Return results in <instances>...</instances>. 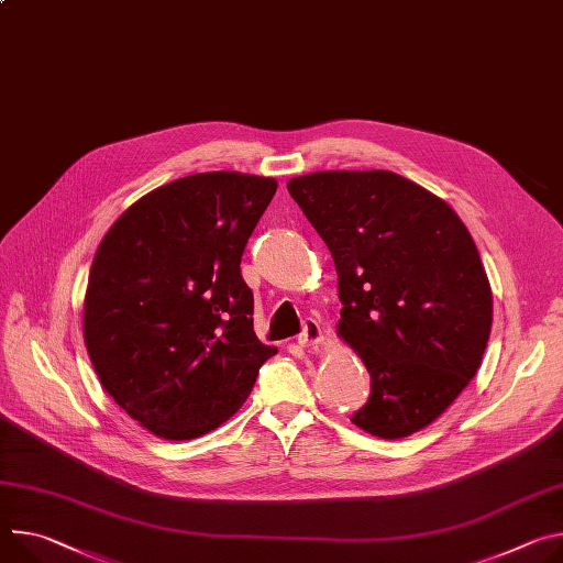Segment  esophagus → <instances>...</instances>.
<instances>
[{
    "mask_svg": "<svg viewBox=\"0 0 563 563\" xmlns=\"http://www.w3.org/2000/svg\"><path fill=\"white\" fill-rule=\"evenodd\" d=\"M319 343H323V330H321V325L314 319H308V321L302 323V332L298 336V345L312 347V345H319Z\"/></svg>",
    "mask_w": 563,
    "mask_h": 563,
    "instance_id": "esophagus-1",
    "label": "esophagus"
}]
</instances>
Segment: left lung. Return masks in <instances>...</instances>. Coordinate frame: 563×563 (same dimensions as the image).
Here are the masks:
<instances>
[{"label":"left lung","mask_w":563,"mask_h":563,"mask_svg":"<svg viewBox=\"0 0 563 563\" xmlns=\"http://www.w3.org/2000/svg\"><path fill=\"white\" fill-rule=\"evenodd\" d=\"M328 244L339 336L371 373L350 420L399 440L438 420L481 368L492 287L474 238L444 199L390 170H321L287 181Z\"/></svg>","instance_id":"left-lung-1"}]
</instances>
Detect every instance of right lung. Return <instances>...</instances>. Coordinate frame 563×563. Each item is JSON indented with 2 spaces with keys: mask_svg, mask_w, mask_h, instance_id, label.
Returning a JSON list of instances; mask_svg holds the SVG:
<instances>
[{
  "mask_svg": "<svg viewBox=\"0 0 563 563\" xmlns=\"http://www.w3.org/2000/svg\"><path fill=\"white\" fill-rule=\"evenodd\" d=\"M278 188L197 173L143 195L93 255L82 334L103 388L141 427L192 440L227 422L278 350L253 332L240 261Z\"/></svg>",
  "mask_w": 563,
  "mask_h": 563,
  "instance_id": "1",
  "label": "right lung"
}]
</instances>
